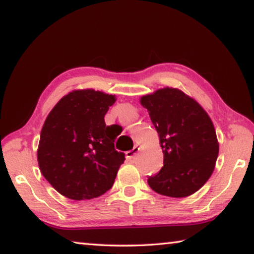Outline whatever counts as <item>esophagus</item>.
<instances>
[{
    "mask_svg": "<svg viewBox=\"0 0 254 254\" xmlns=\"http://www.w3.org/2000/svg\"><path fill=\"white\" fill-rule=\"evenodd\" d=\"M137 151H139V148H137V147H134L132 150H130V151H127V160L132 161L133 159H134V157H135V154L137 153Z\"/></svg>",
    "mask_w": 254,
    "mask_h": 254,
    "instance_id": "34e87169",
    "label": "esophagus"
}]
</instances>
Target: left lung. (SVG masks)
<instances>
[{
  "label": "left lung",
  "mask_w": 254,
  "mask_h": 254,
  "mask_svg": "<svg viewBox=\"0 0 254 254\" xmlns=\"http://www.w3.org/2000/svg\"><path fill=\"white\" fill-rule=\"evenodd\" d=\"M163 152V167L150 176L149 186L160 195L187 197L213 174L218 142L213 122L198 103L177 88L142 96Z\"/></svg>",
  "instance_id": "1"
}]
</instances>
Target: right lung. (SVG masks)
Here are the masks:
<instances>
[{"label":"right lung","instance_id":"right-lung-1","mask_svg":"<svg viewBox=\"0 0 254 254\" xmlns=\"http://www.w3.org/2000/svg\"><path fill=\"white\" fill-rule=\"evenodd\" d=\"M114 95L80 89L64 96L42 127L37 157L44 177L67 198H95L112 188L126 154L104 121Z\"/></svg>","mask_w":254,"mask_h":254}]
</instances>
